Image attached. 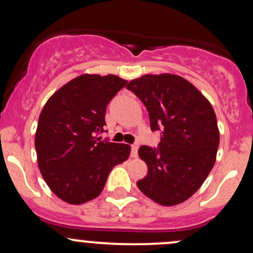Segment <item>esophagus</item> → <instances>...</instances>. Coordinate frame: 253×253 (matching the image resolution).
<instances>
[{"mask_svg":"<svg viewBox=\"0 0 253 253\" xmlns=\"http://www.w3.org/2000/svg\"><path fill=\"white\" fill-rule=\"evenodd\" d=\"M130 147H132V156H133V157H134V158H135V157H138V150H139V144H138V143L133 144V145H132V146H130Z\"/></svg>","mask_w":253,"mask_h":253,"instance_id":"esophagus-1","label":"esophagus"}]
</instances>
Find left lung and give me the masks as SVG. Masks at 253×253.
Instances as JSON below:
<instances>
[{"mask_svg":"<svg viewBox=\"0 0 253 253\" xmlns=\"http://www.w3.org/2000/svg\"><path fill=\"white\" fill-rule=\"evenodd\" d=\"M145 104L151 130H161L158 150L141 146L147 175L136 182L162 206H175L199 190L215 163L220 134L213 107L177 75H145L127 84Z\"/></svg>","mask_w":253,"mask_h":253,"instance_id":"obj_1","label":"left lung"}]
</instances>
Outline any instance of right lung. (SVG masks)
Instances as JSON below:
<instances>
[{
	"mask_svg": "<svg viewBox=\"0 0 253 253\" xmlns=\"http://www.w3.org/2000/svg\"><path fill=\"white\" fill-rule=\"evenodd\" d=\"M127 84L115 75H81L48 98L36 133L39 170L56 195L71 205L95 199L130 146L97 138L107 106Z\"/></svg>",
	"mask_w": 253,
	"mask_h": 253,
	"instance_id": "1",
	"label": "right lung"
}]
</instances>
